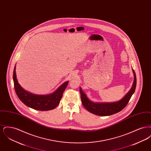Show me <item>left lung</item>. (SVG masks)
Here are the masks:
<instances>
[{
    "instance_id": "left-lung-1",
    "label": "left lung",
    "mask_w": 151,
    "mask_h": 151,
    "mask_svg": "<svg viewBox=\"0 0 151 151\" xmlns=\"http://www.w3.org/2000/svg\"><path fill=\"white\" fill-rule=\"evenodd\" d=\"M134 73V82L132 87L128 93L121 100L113 102H94L90 100L80 87V92L81 94V100L82 104L86 110L96 115L99 116H108L113 115L121 111L127 105L129 100L134 94L137 86V77L135 72L132 70Z\"/></svg>"
}]
</instances>
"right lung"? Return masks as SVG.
I'll use <instances>...</instances> for the list:
<instances>
[{"label":"right lung","mask_w":151,"mask_h":151,"mask_svg":"<svg viewBox=\"0 0 151 151\" xmlns=\"http://www.w3.org/2000/svg\"><path fill=\"white\" fill-rule=\"evenodd\" d=\"M13 80L15 92L19 99L26 106L40 111H47L56 108L59 105L63 92L69 82L67 81L63 83L52 93L45 95L32 93L24 89L18 83L16 73V65L14 70Z\"/></svg>","instance_id":"right-lung-1"}]
</instances>
